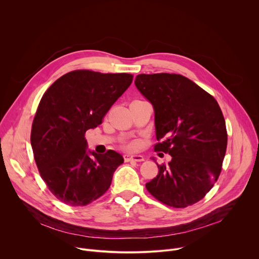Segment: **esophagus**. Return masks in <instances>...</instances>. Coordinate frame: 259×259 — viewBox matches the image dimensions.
<instances>
[{"instance_id": "obj_1", "label": "esophagus", "mask_w": 259, "mask_h": 259, "mask_svg": "<svg viewBox=\"0 0 259 259\" xmlns=\"http://www.w3.org/2000/svg\"><path fill=\"white\" fill-rule=\"evenodd\" d=\"M124 161L125 162H131V161H135V162H142L144 161V158L140 155H124Z\"/></svg>"}]
</instances>
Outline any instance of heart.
I'll use <instances>...</instances> for the list:
<instances>
[{"label": "heart", "instance_id": "1", "mask_svg": "<svg viewBox=\"0 0 259 259\" xmlns=\"http://www.w3.org/2000/svg\"><path fill=\"white\" fill-rule=\"evenodd\" d=\"M134 147H135V145H134L133 143H130V144L127 146V149H128V150H133Z\"/></svg>", "mask_w": 259, "mask_h": 259}]
</instances>
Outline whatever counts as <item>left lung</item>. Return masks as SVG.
I'll return each instance as SVG.
<instances>
[{"label":"left lung","instance_id":"1","mask_svg":"<svg viewBox=\"0 0 259 259\" xmlns=\"http://www.w3.org/2000/svg\"><path fill=\"white\" fill-rule=\"evenodd\" d=\"M135 86L155 110V152L169 154L168 165L145 184L163 204L186 208L213 188L226 156L228 132L215 98L176 73H141ZM161 155V154H160Z\"/></svg>","mask_w":259,"mask_h":259}]
</instances>
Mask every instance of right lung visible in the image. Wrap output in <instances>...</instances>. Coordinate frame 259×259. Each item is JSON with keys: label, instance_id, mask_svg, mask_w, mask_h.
Instances as JSON below:
<instances>
[{"label": "right lung", "instance_id": "1", "mask_svg": "<svg viewBox=\"0 0 259 259\" xmlns=\"http://www.w3.org/2000/svg\"><path fill=\"white\" fill-rule=\"evenodd\" d=\"M133 80L130 73L69 71L44 93L32 121L30 143L49 191L69 206H86L110 187L123 157L87 152L85 133L96 128Z\"/></svg>", "mask_w": 259, "mask_h": 259}]
</instances>
